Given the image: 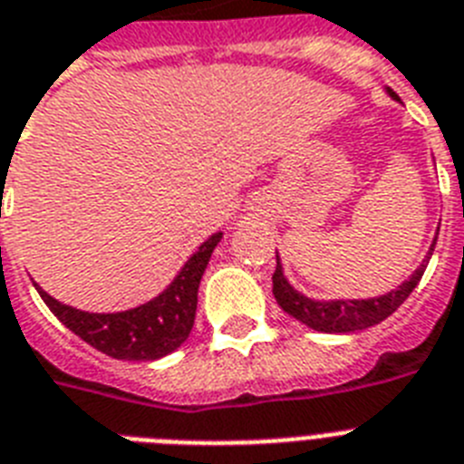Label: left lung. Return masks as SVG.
Returning <instances> with one entry per match:
<instances>
[{"label":"left lung","instance_id":"left-lung-1","mask_svg":"<svg viewBox=\"0 0 464 464\" xmlns=\"http://www.w3.org/2000/svg\"><path fill=\"white\" fill-rule=\"evenodd\" d=\"M389 94L396 97L392 90H389ZM436 237H439V229H436ZM436 237L434 244H431L430 248V254L422 260V266L417 267L415 273L411 275V279H405L398 289H392V292L384 294V296L355 298V301H351V298H342V301H315V298H308L301 292H296V289L286 282L282 263H279V256L277 267H275L273 275V294L285 313H289L292 317H296L298 323H304L305 327L315 329V332H327V334L361 332V329L372 327V324H379L382 320H386L393 310H398V305L403 304L405 298L411 296L412 289L417 286V282L422 279L424 270H427V263H430L431 254H434Z\"/></svg>","mask_w":464,"mask_h":464}]
</instances>
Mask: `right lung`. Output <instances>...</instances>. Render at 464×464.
Here are the masks:
<instances>
[{
	"mask_svg": "<svg viewBox=\"0 0 464 464\" xmlns=\"http://www.w3.org/2000/svg\"><path fill=\"white\" fill-rule=\"evenodd\" d=\"M220 239L223 232L210 235L197 254L189 256L168 289L147 304L122 313L78 310L52 298L40 285H33L53 315L92 348L116 361H159L187 342L197 315L198 282Z\"/></svg>",
	"mask_w": 464,
	"mask_h": 464,
	"instance_id": "1",
	"label": "right lung"
}]
</instances>
